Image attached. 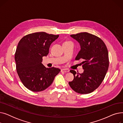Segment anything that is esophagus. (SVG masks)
<instances>
[{"mask_svg":"<svg viewBox=\"0 0 123 123\" xmlns=\"http://www.w3.org/2000/svg\"><path fill=\"white\" fill-rule=\"evenodd\" d=\"M62 72H69V70L68 69H63L61 70Z\"/></svg>","mask_w":123,"mask_h":123,"instance_id":"esophagus-1","label":"esophagus"}]
</instances>
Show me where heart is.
<instances>
[{
	"label": "heart",
	"mask_w": 123,
	"mask_h": 123,
	"mask_svg": "<svg viewBox=\"0 0 123 123\" xmlns=\"http://www.w3.org/2000/svg\"><path fill=\"white\" fill-rule=\"evenodd\" d=\"M72 43V42H71V41H65V42H64L63 44H68V43Z\"/></svg>",
	"instance_id": "heart-1"
}]
</instances>
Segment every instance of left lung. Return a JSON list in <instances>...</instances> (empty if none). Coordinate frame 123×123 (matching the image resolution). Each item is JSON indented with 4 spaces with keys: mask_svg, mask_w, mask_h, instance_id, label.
Instances as JSON below:
<instances>
[{
    "mask_svg": "<svg viewBox=\"0 0 123 123\" xmlns=\"http://www.w3.org/2000/svg\"><path fill=\"white\" fill-rule=\"evenodd\" d=\"M70 36L78 41L81 50L75 60H81L82 74L73 70L70 72L74 79L69 84L74 91L81 94L93 92L101 85L109 68L108 51L104 42L99 37L87 32H82Z\"/></svg>",
    "mask_w": 123,
    "mask_h": 123,
    "instance_id": "1",
    "label": "left lung"
}]
</instances>
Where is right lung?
Masks as SVG:
<instances>
[{
	"mask_svg": "<svg viewBox=\"0 0 123 123\" xmlns=\"http://www.w3.org/2000/svg\"><path fill=\"white\" fill-rule=\"evenodd\" d=\"M58 37L36 32L24 36L18 44L14 57L17 72L24 86L32 91L47 88L60 72L59 68H46L41 63L42 57L49 53L50 45Z\"/></svg>",
	"mask_w": 123,
	"mask_h": 123,
	"instance_id": "obj_1",
	"label": "right lung"
}]
</instances>
